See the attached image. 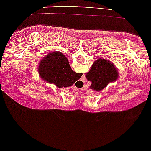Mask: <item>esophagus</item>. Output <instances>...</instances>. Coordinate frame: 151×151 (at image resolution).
Wrapping results in <instances>:
<instances>
[{"label": "esophagus", "mask_w": 151, "mask_h": 151, "mask_svg": "<svg viewBox=\"0 0 151 151\" xmlns=\"http://www.w3.org/2000/svg\"><path fill=\"white\" fill-rule=\"evenodd\" d=\"M74 92H75V93H77V92H78V89H75Z\"/></svg>", "instance_id": "34e87169"}]
</instances>
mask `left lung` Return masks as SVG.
Masks as SVG:
<instances>
[{
    "label": "left lung",
    "instance_id": "8db88e82",
    "mask_svg": "<svg viewBox=\"0 0 151 151\" xmlns=\"http://www.w3.org/2000/svg\"><path fill=\"white\" fill-rule=\"evenodd\" d=\"M86 77L92 82L90 88L96 91H101L109 83L116 81L118 78V72L112 62L99 59L92 65Z\"/></svg>",
    "mask_w": 151,
    "mask_h": 151
}]
</instances>
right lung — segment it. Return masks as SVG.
<instances>
[{
    "label": "right lung",
    "instance_id": "1",
    "mask_svg": "<svg viewBox=\"0 0 151 151\" xmlns=\"http://www.w3.org/2000/svg\"><path fill=\"white\" fill-rule=\"evenodd\" d=\"M38 71L43 80L59 88L70 86L82 76L73 71L68 59L60 52L44 57L39 64Z\"/></svg>",
    "mask_w": 151,
    "mask_h": 151
}]
</instances>
